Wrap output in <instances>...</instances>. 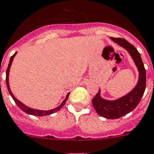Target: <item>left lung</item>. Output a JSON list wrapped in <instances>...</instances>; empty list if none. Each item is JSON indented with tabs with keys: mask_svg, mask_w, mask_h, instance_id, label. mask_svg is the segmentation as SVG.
<instances>
[{
	"mask_svg": "<svg viewBox=\"0 0 154 154\" xmlns=\"http://www.w3.org/2000/svg\"><path fill=\"white\" fill-rule=\"evenodd\" d=\"M111 39L128 51L139 72V78L137 85L126 95L116 100H106L101 97L99 89L98 94L92 99L93 106L99 116L106 119H119L132 111L139 104L146 86V71L140 54L134 46L124 38L111 37Z\"/></svg>",
	"mask_w": 154,
	"mask_h": 154,
	"instance_id": "1",
	"label": "left lung"
}]
</instances>
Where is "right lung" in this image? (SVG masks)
Segmentation results:
<instances>
[{"label": "right lung", "instance_id": "obj_1", "mask_svg": "<svg viewBox=\"0 0 154 154\" xmlns=\"http://www.w3.org/2000/svg\"><path fill=\"white\" fill-rule=\"evenodd\" d=\"M17 54V52H15L13 56L10 57V60H9V65H8V68H7V70H6V78H5V82H6V85H7V89H8V91H9V94L11 95V97L13 98V99L14 100L15 103L17 104V106L19 107L22 111H23L24 112H26V114H29V115H32V116H49V115H51V114H53L56 111H58L61 108L62 106L65 104L66 103L67 99L69 98V93L67 94L66 98L64 99L62 103L60 105L56 107V108L54 109H51V110H49V111H41V110H36V109H33V108H30L27 106L24 105L23 103H21L19 100H17V98H15V96L13 94V93L11 92V90H10V87H9V69H10V67H11V64H12V62H13V60L14 58L15 55Z\"/></svg>", "mask_w": 154, "mask_h": 154}]
</instances>
